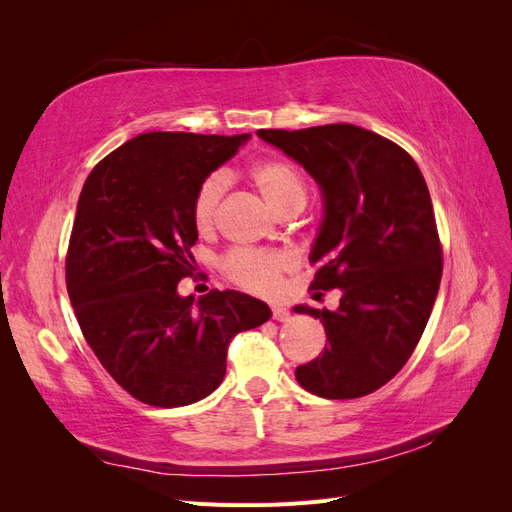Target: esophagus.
Listing matches in <instances>:
<instances>
[{
    "label": "esophagus",
    "instance_id": "obj_1",
    "mask_svg": "<svg viewBox=\"0 0 512 512\" xmlns=\"http://www.w3.org/2000/svg\"><path fill=\"white\" fill-rule=\"evenodd\" d=\"M271 316H273V320H277V322H286V320L290 318V312H288V309H286L284 305H273V307H271Z\"/></svg>",
    "mask_w": 512,
    "mask_h": 512
}]
</instances>
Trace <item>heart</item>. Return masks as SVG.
Instances as JSON below:
<instances>
[{
    "instance_id": "obj_1",
    "label": "heart",
    "mask_w": 512,
    "mask_h": 512,
    "mask_svg": "<svg viewBox=\"0 0 512 512\" xmlns=\"http://www.w3.org/2000/svg\"><path fill=\"white\" fill-rule=\"evenodd\" d=\"M250 181L267 205L280 215H292L303 209L307 200V183L290 162L280 158L258 160L250 166ZM226 192V177L209 175L192 200V224L198 232H211L218 224V211ZM297 267L292 254L282 250H232L222 260V273L228 280L256 294L273 292L282 277Z\"/></svg>"
}]
</instances>
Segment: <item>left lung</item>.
Returning <instances> with one entry per match:
<instances>
[{
	"label": "left lung",
	"mask_w": 512,
	"mask_h": 512,
	"mask_svg": "<svg viewBox=\"0 0 512 512\" xmlns=\"http://www.w3.org/2000/svg\"><path fill=\"white\" fill-rule=\"evenodd\" d=\"M258 136L322 188L312 288H342L335 312L294 307L320 318L329 342L294 376L327 399L374 393L408 363L440 288L442 243L421 168L406 149L352 123Z\"/></svg>",
	"instance_id": "obj_1"
}]
</instances>
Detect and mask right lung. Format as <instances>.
<instances>
[{
	"label": "right lung",
	"instance_id": "1",
	"mask_svg": "<svg viewBox=\"0 0 512 512\" xmlns=\"http://www.w3.org/2000/svg\"><path fill=\"white\" fill-rule=\"evenodd\" d=\"M250 134L147 132L91 170L76 207L66 286L102 367L134 399L177 408L211 395L232 337L271 318L250 294L211 290L194 303L192 200Z\"/></svg>",
	"mask_w": 512,
	"mask_h": 512
}]
</instances>
